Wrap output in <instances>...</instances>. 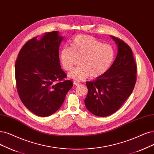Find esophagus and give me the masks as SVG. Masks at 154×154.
<instances>
[{"mask_svg":"<svg viewBox=\"0 0 154 154\" xmlns=\"http://www.w3.org/2000/svg\"><path fill=\"white\" fill-rule=\"evenodd\" d=\"M73 84L75 85V86H78V85L80 84V82H78V81H73Z\"/></svg>","mask_w":154,"mask_h":154,"instance_id":"esophagus-1","label":"esophagus"}]
</instances>
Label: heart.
<instances>
[{
    "instance_id": "heart-1",
    "label": "heart",
    "mask_w": 154,
    "mask_h": 154,
    "mask_svg": "<svg viewBox=\"0 0 154 154\" xmlns=\"http://www.w3.org/2000/svg\"><path fill=\"white\" fill-rule=\"evenodd\" d=\"M61 65L65 71H70L79 60V66L69 73V77L83 81L91 76L98 78L109 70L115 58V52L109 44L95 38L79 35L70 42V48H62L59 53Z\"/></svg>"
}]
</instances>
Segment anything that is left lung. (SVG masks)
I'll use <instances>...</instances> for the list:
<instances>
[{
	"label": "left lung",
	"mask_w": 154,
	"mask_h": 154,
	"mask_svg": "<svg viewBox=\"0 0 154 154\" xmlns=\"http://www.w3.org/2000/svg\"><path fill=\"white\" fill-rule=\"evenodd\" d=\"M111 37L118 47L114 62L104 75L86 82L88 92L85 105L99 117L110 116L120 109L132 93L136 82L137 66L132 49L122 40Z\"/></svg>",
	"instance_id": "obj_1"
}]
</instances>
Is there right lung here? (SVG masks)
<instances>
[{"instance_id": "1", "label": "right lung", "mask_w": 154, "mask_h": 154, "mask_svg": "<svg viewBox=\"0 0 154 154\" xmlns=\"http://www.w3.org/2000/svg\"><path fill=\"white\" fill-rule=\"evenodd\" d=\"M58 31L28 41L15 63L16 89L22 103L34 114L47 117L58 110L73 86L61 68Z\"/></svg>"}]
</instances>
